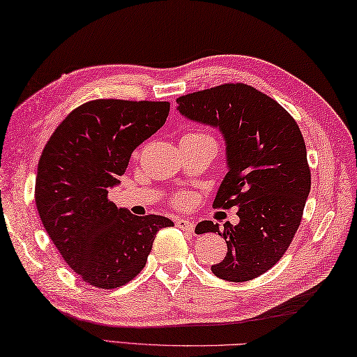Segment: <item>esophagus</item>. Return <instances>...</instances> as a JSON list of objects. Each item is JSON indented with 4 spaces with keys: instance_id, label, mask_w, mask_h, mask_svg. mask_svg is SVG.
I'll return each mask as SVG.
<instances>
[{
    "instance_id": "obj_1",
    "label": "esophagus",
    "mask_w": 357,
    "mask_h": 357,
    "mask_svg": "<svg viewBox=\"0 0 357 357\" xmlns=\"http://www.w3.org/2000/svg\"><path fill=\"white\" fill-rule=\"evenodd\" d=\"M176 226H178V228L183 229V231H187V232H193V229H195V225H193L192 222H189V220H185V218H178L176 220Z\"/></svg>"
}]
</instances>
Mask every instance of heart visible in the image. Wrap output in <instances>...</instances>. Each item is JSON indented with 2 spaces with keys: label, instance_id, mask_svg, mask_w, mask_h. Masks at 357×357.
Here are the masks:
<instances>
[{
  "label": "heart",
  "instance_id": "1",
  "mask_svg": "<svg viewBox=\"0 0 357 357\" xmlns=\"http://www.w3.org/2000/svg\"><path fill=\"white\" fill-rule=\"evenodd\" d=\"M184 139H193V140H203V142H215L213 140L212 135H209L204 131H192L187 135H184ZM187 203V197L185 195H178L174 197V204L178 206H183Z\"/></svg>",
  "mask_w": 357,
  "mask_h": 357
}]
</instances>
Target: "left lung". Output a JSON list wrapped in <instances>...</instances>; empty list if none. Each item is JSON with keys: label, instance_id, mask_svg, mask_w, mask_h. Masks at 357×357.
<instances>
[{"label": "left lung", "instance_id": "obj_1", "mask_svg": "<svg viewBox=\"0 0 357 357\" xmlns=\"http://www.w3.org/2000/svg\"><path fill=\"white\" fill-rule=\"evenodd\" d=\"M178 111L223 134L228 173L213 207H237V225H197V234L218 232L228 252L212 265L225 281L264 275L287 251L310 192L303 134L286 109L246 84H222L176 100Z\"/></svg>", "mask_w": 357, "mask_h": 357}]
</instances>
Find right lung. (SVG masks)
<instances>
[{"instance_id":"1","label":"right lung","mask_w":357,"mask_h":357,"mask_svg":"<svg viewBox=\"0 0 357 357\" xmlns=\"http://www.w3.org/2000/svg\"><path fill=\"white\" fill-rule=\"evenodd\" d=\"M168 101L93 100L71 111L38 160L36 206L45 231L84 282L115 289L145 267L160 215H132L109 199L132 151L164 126Z\"/></svg>"}]
</instances>
